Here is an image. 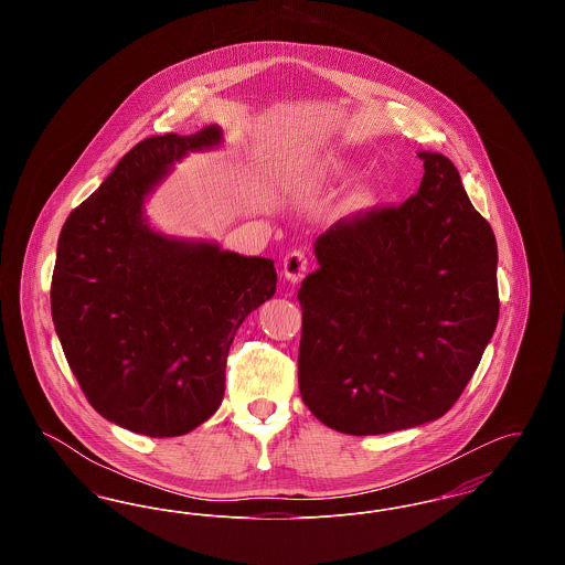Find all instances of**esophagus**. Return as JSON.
Returning a JSON list of instances; mask_svg holds the SVG:
<instances>
[{"label": "esophagus", "instance_id": "esophagus-1", "mask_svg": "<svg viewBox=\"0 0 565 565\" xmlns=\"http://www.w3.org/2000/svg\"><path fill=\"white\" fill-rule=\"evenodd\" d=\"M307 267H309V256H307V252L292 249L290 254H286V258H284V275H286L288 281L298 284V281L305 277Z\"/></svg>", "mask_w": 565, "mask_h": 565}]
</instances>
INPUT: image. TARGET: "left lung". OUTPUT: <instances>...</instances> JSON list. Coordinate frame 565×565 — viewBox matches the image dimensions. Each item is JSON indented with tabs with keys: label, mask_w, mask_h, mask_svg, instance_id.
I'll use <instances>...</instances> for the list:
<instances>
[{
	"label": "left lung",
	"mask_w": 565,
	"mask_h": 565,
	"mask_svg": "<svg viewBox=\"0 0 565 565\" xmlns=\"http://www.w3.org/2000/svg\"><path fill=\"white\" fill-rule=\"evenodd\" d=\"M401 205L341 217L316 242L298 290L302 403L332 430L366 436L443 417L493 337L498 245L456 164L419 152Z\"/></svg>",
	"instance_id": "obj_1"
}]
</instances>
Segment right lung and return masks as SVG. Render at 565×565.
<instances>
[{
  "label": "right lung",
  "mask_w": 565,
  "mask_h": 565,
  "mask_svg": "<svg viewBox=\"0 0 565 565\" xmlns=\"http://www.w3.org/2000/svg\"><path fill=\"white\" fill-rule=\"evenodd\" d=\"M220 137L205 127L139 141L58 235L51 309L67 364L102 417L152 438L214 415L237 328L275 295L269 258L169 239L143 220L167 167Z\"/></svg>",
  "instance_id": "right-lung-1"
}]
</instances>
